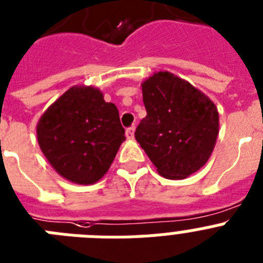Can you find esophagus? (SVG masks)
Listing matches in <instances>:
<instances>
[{
	"mask_svg": "<svg viewBox=\"0 0 263 263\" xmlns=\"http://www.w3.org/2000/svg\"><path fill=\"white\" fill-rule=\"evenodd\" d=\"M125 135H127L128 139H134V135H135V125H131L125 129Z\"/></svg>",
	"mask_w": 263,
	"mask_h": 263,
	"instance_id": "34e87169",
	"label": "esophagus"
}]
</instances>
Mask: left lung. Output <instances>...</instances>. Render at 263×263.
<instances>
[{"instance_id":"8db88e82","label":"left lung","mask_w":263,"mask_h":263,"mask_svg":"<svg viewBox=\"0 0 263 263\" xmlns=\"http://www.w3.org/2000/svg\"><path fill=\"white\" fill-rule=\"evenodd\" d=\"M147 116L135 138L158 173L184 179L206 164L217 142L219 115L199 89L170 72H158L142 84Z\"/></svg>"}]
</instances>
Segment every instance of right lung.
<instances>
[{"mask_svg": "<svg viewBox=\"0 0 263 263\" xmlns=\"http://www.w3.org/2000/svg\"><path fill=\"white\" fill-rule=\"evenodd\" d=\"M40 148L52 167L77 184L101 179L125 140L119 111L92 87H72L37 124Z\"/></svg>", "mask_w": 263, "mask_h": 263, "instance_id": "right-lung-1", "label": "right lung"}]
</instances>
